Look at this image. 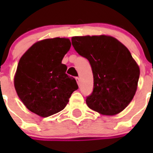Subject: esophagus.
Instances as JSON below:
<instances>
[{
    "instance_id": "1",
    "label": "esophagus",
    "mask_w": 153,
    "mask_h": 153,
    "mask_svg": "<svg viewBox=\"0 0 153 153\" xmlns=\"http://www.w3.org/2000/svg\"><path fill=\"white\" fill-rule=\"evenodd\" d=\"M76 83L79 84V81H80V79H79V77H76Z\"/></svg>"
}]
</instances>
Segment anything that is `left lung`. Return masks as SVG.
<instances>
[{
  "label": "left lung",
  "mask_w": 153,
  "mask_h": 153,
  "mask_svg": "<svg viewBox=\"0 0 153 153\" xmlns=\"http://www.w3.org/2000/svg\"><path fill=\"white\" fill-rule=\"evenodd\" d=\"M76 52L90 61L93 91L86 98L89 108L114 116L126 107L136 94L140 70L125 45L107 35L73 36Z\"/></svg>",
  "instance_id": "obj_1"
}]
</instances>
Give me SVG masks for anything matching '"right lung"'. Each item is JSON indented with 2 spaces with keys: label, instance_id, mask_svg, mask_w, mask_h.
Instances as JSON below:
<instances>
[{
  "label": "right lung",
  "instance_id": "obj_1",
  "mask_svg": "<svg viewBox=\"0 0 153 153\" xmlns=\"http://www.w3.org/2000/svg\"><path fill=\"white\" fill-rule=\"evenodd\" d=\"M70 39H44L36 42L19 60L13 84L17 96L30 111L47 117L61 111L78 89L76 79L66 74L62 63L70 49Z\"/></svg>",
  "mask_w": 153,
  "mask_h": 153
}]
</instances>
